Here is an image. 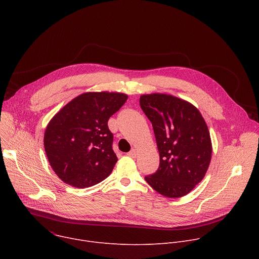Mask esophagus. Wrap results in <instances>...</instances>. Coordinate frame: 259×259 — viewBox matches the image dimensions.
Masks as SVG:
<instances>
[{"label": "esophagus", "instance_id": "1", "mask_svg": "<svg viewBox=\"0 0 259 259\" xmlns=\"http://www.w3.org/2000/svg\"><path fill=\"white\" fill-rule=\"evenodd\" d=\"M129 157H131V158H136L137 157V151L136 150H131L128 154H127Z\"/></svg>", "mask_w": 259, "mask_h": 259}]
</instances>
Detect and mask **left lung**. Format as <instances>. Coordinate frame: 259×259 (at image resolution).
Wrapping results in <instances>:
<instances>
[{"mask_svg":"<svg viewBox=\"0 0 259 259\" xmlns=\"http://www.w3.org/2000/svg\"><path fill=\"white\" fill-rule=\"evenodd\" d=\"M152 122L160 166L145 181L167 198L188 195L204 178L212 155L207 124L199 109L178 97L153 93L139 99Z\"/></svg>","mask_w":259,"mask_h":259,"instance_id":"left-lung-1","label":"left lung"}]
</instances>
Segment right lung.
Here are the masks:
<instances>
[{
  "mask_svg": "<svg viewBox=\"0 0 259 259\" xmlns=\"http://www.w3.org/2000/svg\"><path fill=\"white\" fill-rule=\"evenodd\" d=\"M127 98L118 92H86L69 101L51 119L45 131L44 147L53 171L63 182L85 189L112 173L118 158L107 121Z\"/></svg>",
  "mask_w": 259,
  "mask_h": 259,
  "instance_id": "add662e5",
  "label": "right lung"
}]
</instances>
